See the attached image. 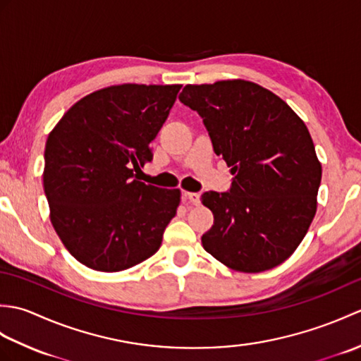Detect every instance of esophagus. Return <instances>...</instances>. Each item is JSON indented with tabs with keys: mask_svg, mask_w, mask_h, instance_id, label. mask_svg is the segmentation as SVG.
Masks as SVG:
<instances>
[{
	"mask_svg": "<svg viewBox=\"0 0 361 361\" xmlns=\"http://www.w3.org/2000/svg\"><path fill=\"white\" fill-rule=\"evenodd\" d=\"M185 197H186V200H189L190 204H194V206L200 204V194L198 192H185Z\"/></svg>",
	"mask_w": 361,
	"mask_h": 361,
	"instance_id": "esophagus-1",
	"label": "esophagus"
}]
</instances>
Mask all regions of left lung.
Here are the masks:
<instances>
[{
	"label": "left lung",
	"mask_w": 361,
	"mask_h": 361,
	"mask_svg": "<svg viewBox=\"0 0 361 361\" xmlns=\"http://www.w3.org/2000/svg\"><path fill=\"white\" fill-rule=\"evenodd\" d=\"M180 101L203 118L214 152L235 175L229 192H204L214 225L203 248L228 268L281 265L317 214L321 163L307 126L279 96L234 79L186 85Z\"/></svg>",
	"instance_id": "1"
}]
</instances>
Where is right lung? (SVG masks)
<instances>
[{"label": "right lung", "mask_w": 361, "mask_h": 361, "mask_svg": "<svg viewBox=\"0 0 361 361\" xmlns=\"http://www.w3.org/2000/svg\"><path fill=\"white\" fill-rule=\"evenodd\" d=\"M181 85L122 83L90 93L51 130L43 188L51 224L71 256L96 271L132 268L155 255L180 189L135 178Z\"/></svg>", "instance_id": "add662e5"}]
</instances>
